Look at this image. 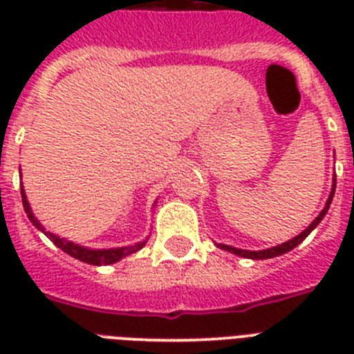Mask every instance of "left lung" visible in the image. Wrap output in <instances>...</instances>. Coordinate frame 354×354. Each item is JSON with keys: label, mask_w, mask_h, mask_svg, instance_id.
<instances>
[{"label": "left lung", "mask_w": 354, "mask_h": 354, "mask_svg": "<svg viewBox=\"0 0 354 354\" xmlns=\"http://www.w3.org/2000/svg\"><path fill=\"white\" fill-rule=\"evenodd\" d=\"M335 189H336V174L335 178H333V191H330L329 198H327V204H325V207L322 209V213H319L316 218L313 221V224L305 230V232H301L297 236H294V239H290V241L283 242V244H279V246H274V248H268V250H259V252H250V250H239V248H233V246H227V244H216L218 248H222V250H226V252H232L235 253V255H241V257H246V259H272V257H277V255H283V253L290 252V250H294V248L297 246V244H301L305 239H307L308 235H310V232H313L314 227L318 226L319 222L324 221V216L327 215V211H329V205L330 202H333V196H335Z\"/></svg>", "instance_id": "8db88e82"}]
</instances>
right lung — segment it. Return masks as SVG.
Wrapping results in <instances>:
<instances>
[{
	"instance_id": "add662e5",
	"label": "right lung",
	"mask_w": 354,
	"mask_h": 354,
	"mask_svg": "<svg viewBox=\"0 0 354 354\" xmlns=\"http://www.w3.org/2000/svg\"><path fill=\"white\" fill-rule=\"evenodd\" d=\"M21 200H24V209H25V213H27V216H29V221L32 222V224H35V226L38 227L40 232L46 233V235L49 236L53 242H55V246H58L60 250H62V252H66L68 255H71V257L79 259V261H82V263L95 264V266H101V264H113V263H118V261H121L122 257L130 255V253H136L138 250H141V248L147 244V241H143V242H138V244H133V246L108 248V250H90V248L79 246V244H75V242L66 241V239H60L58 235H53V233H49L44 230V226H41L40 222H38V218H36L35 213H32V209H30L29 202H27V196H25L24 187H21Z\"/></svg>"
}]
</instances>
